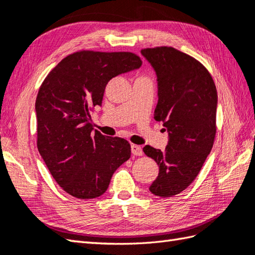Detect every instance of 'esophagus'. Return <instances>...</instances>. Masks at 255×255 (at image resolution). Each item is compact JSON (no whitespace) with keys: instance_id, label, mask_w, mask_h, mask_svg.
Here are the masks:
<instances>
[{"instance_id":"1","label":"esophagus","mask_w":255,"mask_h":255,"mask_svg":"<svg viewBox=\"0 0 255 255\" xmlns=\"http://www.w3.org/2000/svg\"><path fill=\"white\" fill-rule=\"evenodd\" d=\"M131 152L133 155H142V148L138 144H131Z\"/></svg>"}]
</instances>
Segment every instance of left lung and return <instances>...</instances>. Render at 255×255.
Returning a JSON list of instances; mask_svg holds the SVG:
<instances>
[{"mask_svg": "<svg viewBox=\"0 0 255 255\" xmlns=\"http://www.w3.org/2000/svg\"><path fill=\"white\" fill-rule=\"evenodd\" d=\"M141 53L158 77L154 119L163 122L169 132L163 151L143 148L159 165V175L149 189L155 196L172 197L191 185L213 148L217 89L202 63L175 48H145Z\"/></svg>", "mask_w": 255, "mask_h": 255, "instance_id": "8db88e82", "label": "left lung"}]
</instances>
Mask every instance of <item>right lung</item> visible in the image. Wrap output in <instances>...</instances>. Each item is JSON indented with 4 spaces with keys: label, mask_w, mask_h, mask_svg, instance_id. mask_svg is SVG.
<instances>
[{
    "label": "right lung",
    "mask_w": 255,
    "mask_h": 255,
    "mask_svg": "<svg viewBox=\"0 0 255 255\" xmlns=\"http://www.w3.org/2000/svg\"><path fill=\"white\" fill-rule=\"evenodd\" d=\"M141 64L132 52L81 50L63 58L40 85L37 148L52 177L73 197L101 196L130 158L127 140L93 131L90 112L102 105L108 81Z\"/></svg>",
    "instance_id": "right-lung-1"
}]
</instances>
